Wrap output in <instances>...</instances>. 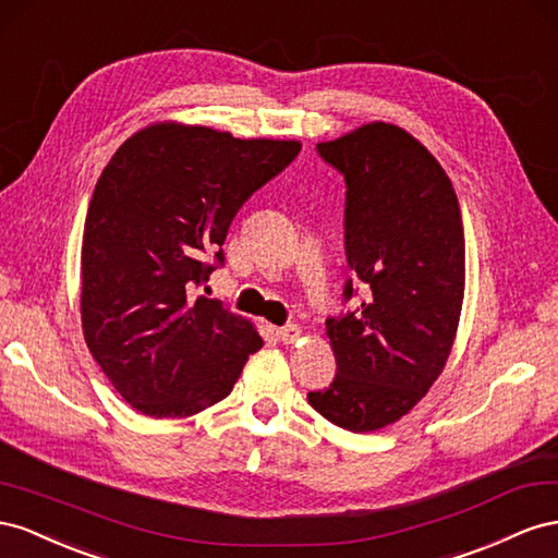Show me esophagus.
Masks as SVG:
<instances>
[{
    "mask_svg": "<svg viewBox=\"0 0 558 558\" xmlns=\"http://www.w3.org/2000/svg\"><path fill=\"white\" fill-rule=\"evenodd\" d=\"M278 339L282 343H294L301 339V327L299 325H288V327H280L278 329Z\"/></svg>",
    "mask_w": 558,
    "mask_h": 558,
    "instance_id": "34e87169",
    "label": "esophagus"
}]
</instances>
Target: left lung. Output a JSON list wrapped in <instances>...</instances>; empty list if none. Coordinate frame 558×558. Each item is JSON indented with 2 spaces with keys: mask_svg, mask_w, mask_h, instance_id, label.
<instances>
[{
  "mask_svg": "<svg viewBox=\"0 0 558 558\" xmlns=\"http://www.w3.org/2000/svg\"><path fill=\"white\" fill-rule=\"evenodd\" d=\"M317 154L345 178V257L364 299L327 320L337 376L308 404L374 433L407 416L447 367L465 294L463 217L449 174L400 125L364 123ZM353 294L348 280L345 301Z\"/></svg>",
  "mask_w": 558,
  "mask_h": 558,
  "instance_id": "left-lung-1",
  "label": "left lung"
}]
</instances>
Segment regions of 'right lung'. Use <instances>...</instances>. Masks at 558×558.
I'll return each mask as SVG.
<instances>
[{"label": "right lung", "instance_id": "right-lung-1", "mask_svg": "<svg viewBox=\"0 0 558 558\" xmlns=\"http://www.w3.org/2000/svg\"><path fill=\"white\" fill-rule=\"evenodd\" d=\"M296 140H241L158 121L109 158L82 245V329L109 384L135 411L186 418L233 390L264 345L243 315L194 290L225 264L243 203L288 168Z\"/></svg>", "mask_w": 558, "mask_h": 558}]
</instances>
